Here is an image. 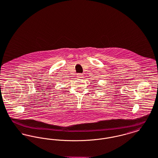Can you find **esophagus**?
Here are the masks:
<instances>
[{
	"label": "esophagus",
	"mask_w": 158,
	"mask_h": 158,
	"mask_svg": "<svg viewBox=\"0 0 158 158\" xmlns=\"http://www.w3.org/2000/svg\"><path fill=\"white\" fill-rule=\"evenodd\" d=\"M77 77L79 78V79H81V78L83 77V75H82V74H78L77 75Z\"/></svg>",
	"instance_id": "34e87169"
}]
</instances>
